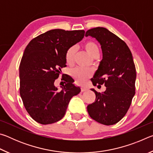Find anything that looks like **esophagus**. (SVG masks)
<instances>
[{
	"label": "esophagus",
	"instance_id": "obj_1",
	"mask_svg": "<svg viewBox=\"0 0 153 153\" xmlns=\"http://www.w3.org/2000/svg\"><path fill=\"white\" fill-rule=\"evenodd\" d=\"M86 90H87V88L86 87H83V86L81 87V91L82 92H84V91H86Z\"/></svg>",
	"mask_w": 153,
	"mask_h": 153
}]
</instances>
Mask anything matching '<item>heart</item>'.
<instances>
[{"instance_id":"1","label":"heart","mask_w":153,"mask_h":153,"mask_svg":"<svg viewBox=\"0 0 153 153\" xmlns=\"http://www.w3.org/2000/svg\"><path fill=\"white\" fill-rule=\"evenodd\" d=\"M84 48L89 55L92 57H97L99 55V48L94 42L88 41L84 45ZM75 49L69 48L65 53V61L67 64L71 65L74 61ZM70 75L76 82L79 84H84L87 79L92 75V71L90 69H84L81 67H76L70 70Z\"/></svg>"}]
</instances>
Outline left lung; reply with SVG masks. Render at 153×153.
<instances>
[{"mask_svg":"<svg viewBox=\"0 0 153 153\" xmlns=\"http://www.w3.org/2000/svg\"><path fill=\"white\" fill-rule=\"evenodd\" d=\"M85 36L94 38L102 53V59L91 81L94 86H106L101 93L91 89L96 99L88 105L87 111L97 122L113 125L125 116L135 95L136 72L133 56L126 43L105 27L92 28Z\"/></svg>","mask_w":153,"mask_h":153,"instance_id":"1","label":"left lung"}]
</instances>
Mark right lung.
I'll use <instances>...</instances> for the list:
<instances>
[{
    "label": "right lung",
    "mask_w": 153,
    "mask_h": 153,
    "mask_svg": "<svg viewBox=\"0 0 153 153\" xmlns=\"http://www.w3.org/2000/svg\"><path fill=\"white\" fill-rule=\"evenodd\" d=\"M84 30H49L30 41L19 65L20 96L25 109L36 122L46 125L61 120L71 98L80 88L68 76L59 90L55 81L66 67L65 53L82 40Z\"/></svg>",
    "instance_id": "obj_1"
}]
</instances>
